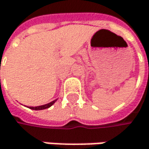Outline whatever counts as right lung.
I'll list each match as a JSON object with an SVG mask.
<instances>
[{"label":"right lung","instance_id":"obj_1","mask_svg":"<svg viewBox=\"0 0 149 149\" xmlns=\"http://www.w3.org/2000/svg\"><path fill=\"white\" fill-rule=\"evenodd\" d=\"M57 101V99L56 100H53V101H52L51 103H49V104H44V105H40V106H36V107H29V109H33V110H41V109H48V108H50L52 104H54V103Z\"/></svg>","mask_w":149,"mask_h":149}]
</instances>
